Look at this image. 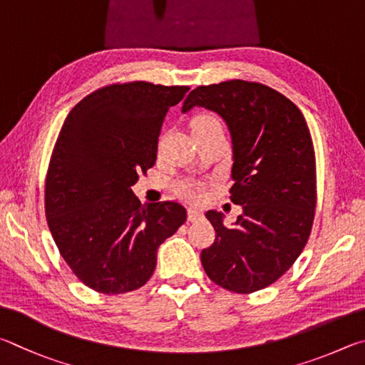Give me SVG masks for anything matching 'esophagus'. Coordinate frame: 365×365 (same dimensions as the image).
<instances>
[{"label": "esophagus", "mask_w": 365, "mask_h": 365, "mask_svg": "<svg viewBox=\"0 0 365 365\" xmlns=\"http://www.w3.org/2000/svg\"><path fill=\"white\" fill-rule=\"evenodd\" d=\"M202 212L200 210H195V208H189L187 210V220L189 221H199L202 218Z\"/></svg>", "instance_id": "34e87169"}]
</instances>
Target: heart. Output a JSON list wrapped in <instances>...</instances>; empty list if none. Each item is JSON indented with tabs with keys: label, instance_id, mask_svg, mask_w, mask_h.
Instances as JSON below:
<instances>
[{
	"label": "heart",
	"instance_id": "b5f03b06",
	"mask_svg": "<svg viewBox=\"0 0 365 365\" xmlns=\"http://www.w3.org/2000/svg\"><path fill=\"white\" fill-rule=\"evenodd\" d=\"M190 130L192 131H205V130H222V125L218 117H215L212 113H199L195 115L190 121ZM181 194L184 197H192L197 195V187L192 186V184H184L181 187Z\"/></svg>",
	"mask_w": 365,
	"mask_h": 365
}]
</instances>
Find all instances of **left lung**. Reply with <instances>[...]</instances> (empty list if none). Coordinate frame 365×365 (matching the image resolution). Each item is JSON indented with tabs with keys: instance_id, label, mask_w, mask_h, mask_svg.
I'll return each instance as SVG.
<instances>
[{
	"instance_id": "1",
	"label": "left lung",
	"mask_w": 365,
	"mask_h": 365,
	"mask_svg": "<svg viewBox=\"0 0 365 365\" xmlns=\"http://www.w3.org/2000/svg\"><path fill=\"white\" fill-rule=\"evenodd\" d=\"M199 106L226 121L232 139L231 200L242 205L232 227L210 210L212 247L202 250L207 276L234 293H253L290 269L309 239L316 210V157L303 113L276 89L229 80L199 86L182 112Z\"/></svg>"
}]
</instances>
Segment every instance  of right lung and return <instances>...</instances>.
I'll use <instances>...</instances> for the list:
<instances>
[{"label": "right lung", "instance_id": "obj_1", "mask_svg": "<svg viewBox=\"0 0 365 365\" xmlns=\"http://www.w3.org/2000/svg\"><path fill=\"white\" fill-rule=\"evenodd\" d=\"M189 86L131 81L81 99L61 128L51 155L44 212L70 269L106 295L133 292L150 279L157 250L184 225L178 202L140 205L139 173L157 158L168 108Z\"/></svg>", "mask_w": 365, "mask_h": 365}]
</instances>
